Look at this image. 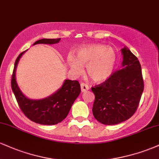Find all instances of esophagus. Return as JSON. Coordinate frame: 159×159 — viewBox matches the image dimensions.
Listing matches in <instances>:
<instances>
[{
	"mask_svg": "<svg viewBox=\"0 0 159 159\" xmlns=\"http://www.w3.org/2000/svg\"><path fill=\"white\" fill-rule=\"evenodd\" d=\"M81 92L84 93V92H85V91L88 90L89 89H90V87H88V85L85 84H84V83H81Z\"/></svg>",
	"mask_w": 159,
	"mask_h": 159,
	"instance_id": "1",
	"label": "esophagus"
}]
</instances>
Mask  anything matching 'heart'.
<instances>
[{
	"instance_id": "obj_1",
	"label": "heart",
	"mask_w": 159,
	"mask_h": 159,
	"mask_svg": "<svg viewBox=\"0 0 159 159\" xmlns=\"http://www.w3.org/2000/svg\"><path fill=\"white\" fill-rule=\"evenodd\" d=\"M116 61L114 48L98 44L80 48L76 53V59L72 56L68 57L69 66L75 74H82V66H86L87 75L96 82L104 81L110 78Z\"/></svg>"
}]
</instances>
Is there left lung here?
<instances>
[{"instance_id": "1", "label": "left lung", "mask_w": 159, "mask_h": 159, "mask_svg": "<svg viewBox=\"0 0 159 159\" xmlns=\"http://www.w3.org/2000/svg\"><path fill=\"white\" fill-rule=\"evenodd\" d=\"M122 66L104 83L95 87L93 114L104 125H116L134 114L143 91L140 62L126 46L121 49Z\"/></svg>"}]
</instances>
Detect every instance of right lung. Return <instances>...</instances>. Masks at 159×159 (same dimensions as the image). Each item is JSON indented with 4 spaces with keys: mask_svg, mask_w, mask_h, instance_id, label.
<instances>
[{
    "mask_svg": "<svg viewBox=\"0 0 159 159\" xmlns=\"http://www.w3.org/2000/svg\"><path fill=\"white\" fill-rule=\"evenodd\" d=\"M61 39H42L34 43L57 44ZM21 52L16 59L12 76L11 86L20 108L28 119L41 125H56L61 123L68 115L71 107L81 93V85L78 81L66 79L61 88L55 93L41 99H31L25 96L16 81V72Z\"/></svg>",
    "mask_w": 159,
    "mask_h": 159,
    "instance_id": "right-lung-1",
    "label": "right lung"
}]
</instances>
